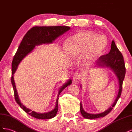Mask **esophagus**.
<instances>
[{"label": "esophagus", "mask_w": 132, "mask_h": 132, "mask_svg": "<svg viewBox=\"0 0 132 132\" xmlns=\"http://www.w3.org/2000/svg\"><path fill=\"white\" fill-rule=\"evenodd\" d=\"M81 77V75L80 73L76 72L73 75V80L75 82H77Z\"/></svg>", "instance_id": "1"}]
</instances>
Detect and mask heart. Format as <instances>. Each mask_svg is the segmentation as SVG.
I'll return each instance as SVG.
<instances>
[{"label": "heart", "instance_id": "1", "mask_svg": "<svg viewBox=\"0 0 132 132\" xmlns=\"http://www.w3.org/2000/svg\"><path fill=\"white\" fill-rule=\"evenodd\" d=\"M108 46L106 37L91 31H81L73 35L64 43V50L70 57H76L84 53V61L88 64L102 55Z\"/></svg>", "mask_w": 132, "mask_h": 132}]
</instances>
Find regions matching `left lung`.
<instances>
[{"label":"left lung","mask_w":132,"mask_h":132,"mask_svg":"<svg viewBox=\"0 0 132 132\" xmlns=\"http://www.w3.org/2000/svg\"><path fill=\"white\" fill-rule=\"evenodd\" d=\"M96 65L99 67H106L110 68L117 77L119 82V91L117 97L114 101V103L107 110L98 114H90L86 112L83 109L82 103H80V112L81 114L86 119H96L101 117H104L107 115L114 107L117 102L118 99L121 95L122 90V85L124 78L126 75V67L123 55L121 52L118 50L115 44L114 41H112L111 48L110 52L107 55H102L100 57L99 59L97 60Z\"/></svg>","instance_id":"8db88e82"}]
</instances>
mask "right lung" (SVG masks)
Here are the masks:
<instances>
[{
    "label": "right lung",
    "mask_w": 132,
    "mask_h": 132,
    "mask_svg": "<svg viewBox=\"0 0 132 132\" xmlns=\"http://www.w3.org/2000/svg\"><path fill=\"white\" fill-rule=\"evenodd\" d=\"M69 26H35L26 32L19 46L12 61V75L11 81L13 87L14 97L16 102L27 114L35 118L40 119H47L54 118L58 111L59 96L63 90L69 85L72 84V81L69 80L60 88L57 98L56 102V106L53 110L45 113H39L26 108L20 101L19 98L15 84L14 80V74L19 64L25 56L35 48V46L42 44L52 43L59 36L69 30Z\"/></svg>",
    "instance_id": "1"
}]
</instances>
